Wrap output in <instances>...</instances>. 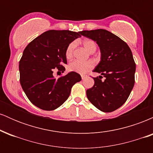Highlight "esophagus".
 Wrapping results in <instances>:
<instances>
[{
  "label": "esophagus",
  "mask_w": 153,
  "mask_h": 153,
  "mask_svg": "<svg viewBox=\"0 0 153 153\" xmlns=\"http://www.w3.org/2000/svg\"><path fill=\"white\" fill-rule=\"evenodd\" d=\"M86 77H87L86 75H81V78H82V80H84V79L86 78Z\"/></svg>",
  "instance_id": "1"
}]
</instances>
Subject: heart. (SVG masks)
<instances>
[{"label":"heart","mask_w":153,"mask_h":153,"mask_svg":"<svg viewBox=\"0 0 153 153\" xmlns=\"http://www.w3.org/2000/svg\"><path fill=\"white\" fill-rule=\"evenodd\" d=\"M82 45L85 49L90 53H94L96 50V45L93 40L86 39L82 41ZM75 47V42H71L67 47L65 51V57L68 59H71L73 57V52ZM94 62L92 61L88 60L85 62H80V61L75 60L71 62L68 65V68L71 71L75 72L80 74H85L88 71H90L94 68Z\"/></svg>","instance_id":"b5f03b06"}]
</instances>
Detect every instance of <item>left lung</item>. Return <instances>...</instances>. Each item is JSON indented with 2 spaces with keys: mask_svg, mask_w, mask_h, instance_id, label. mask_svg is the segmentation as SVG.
<instances>
[{
  "mask_svg": "<svg viewBox=\"0 0 153 153\" xmlns=\"http://www.w3.org/2000/svg\"><path fill=\"white\" fill-rule=\"evenodd\" d=\"M80 34L97 43L101 60L94 72L103 75L94 78V85L86 91L87 98L98 109L111 112L126 102L134 85L136 65L127 44L106 29L82 31Z\"/></svg>",
  "mask_w": 153,
  "mask_h": 153,
  "instance_id": "left-lung-1",
  "label": "left lung"
}]
</instances>
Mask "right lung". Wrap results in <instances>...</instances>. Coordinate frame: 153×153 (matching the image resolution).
Returning <instances> with one entry per match:
<instances>
[{"label":"right lung","mask_w":153,"mask_h":153,"mask_svg":"<svg viewBox=\"0 0 153 153\" xmlns=\"http://www.w3.org/2000/svg\"><path fill=\"white\" fill-rule=\"evenodd\" d=\"M80 31L50 30L35 38L26 46L19 62L20 83L29 101L41 109L52 111L69 97L71 88L81 77L75 72L54 78L53 71L64 73L65 51Z\"/></svg>","instance_id":"right-lung-1"}]
</instances>
